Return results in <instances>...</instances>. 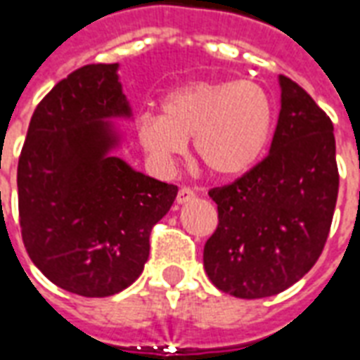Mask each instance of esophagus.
I'll return each mask as SVG.
<instances>
[{"mask_svg":"<svg viewBox=\"0 0 360 360\" xmlns=\"http://www.w3.org/2000/svg\"><path fill=\"white\" fill-rule=\"evenodd\" d=\"M196 196L194 194L193 188H188V187H183L179 188V193H177V204H187V202H191Z\"/></svg>","mask_w":360,"mask_h":360,"instance_id":"esophagus-1","label":"esophagus"}]
</instances>
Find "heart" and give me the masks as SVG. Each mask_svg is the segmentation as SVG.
<instances>
[{
  "label": "heart",
  "instance_id": "heart-1",
  "mask_svg": "<svg viewBox=\"0 0 360 360\" xmlns=\"http://www.w3.org/2000/svg\"><path fill=\"white\" fill-rule=\"evenodd\" d=\"M275 110L267 91L248 79H196L162 98V114L141 112L135 137L158 172H172L193 139L194 154L215 177H238L262 158Z\"/></svg>",
  "mask_w": 360,
  "mask_h": 360
}]
</instances>
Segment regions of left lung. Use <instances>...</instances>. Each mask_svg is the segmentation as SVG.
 Instances as JSON below:
<instances>
[{"instance_id": "8db88e82", "label": "left lung", "mask_w": 360, "mask_h": 360, "mask_svg": "<svg viewBox=\"0 0 360 360\" xmlns=\"http://www.w3.org/2000/svg\"><path fill=\"white\" fill-rule=\"evenodd\" d=\"M267 158L240 179L210 191L217 229L204 246L215 288L242 300L290 288L313 267L328 238L340 175L334 126L286 76Z\"/></svg>"}]
</instances>
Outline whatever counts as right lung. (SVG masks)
Masks as SVG:
<instances>
[{
	"label": "right lung",
	"mask_w": 360,
	"mask_h": 360,
	"mask_svg": "<svg viewBox=\"0 0 360 360\" xmlns=\"http://www.w3.org/2000/svg\"><path fill=\"white\" fill-rule=\"evenodd\" d=\"M131 118L118 63L60 79L34 110L18 158V217L26 252L58 288L106 297L139 278L150 231L177 187L112 156V120Z\"/></svg>",
	"instance_id": "right-lung-1"
}]
</instances>
